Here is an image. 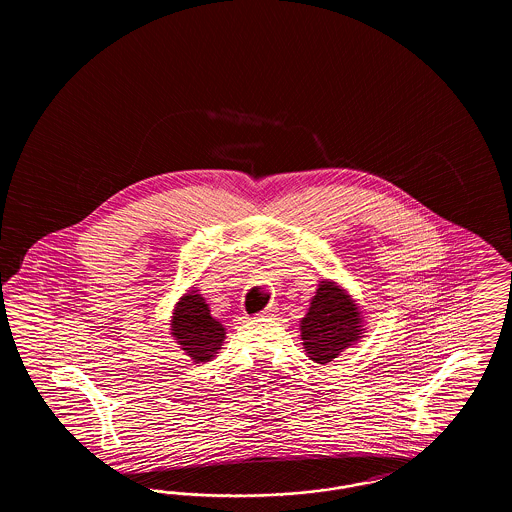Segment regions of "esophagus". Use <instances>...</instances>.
<instances>
[{
  "label": "esophagus",
  "mask_w": 512,
  "mask_h": 512,
  "mask_svg": "<svg viewBox=\"0 0 512 512\" xmlns=\"http://www.w3.org/2000/svg\"><path fill=\"white\" fill-rule=\"evenodd\" d=\"M270 315H272V309H270V307H268V309H265V311H261V313H259V317H270Z\"/></svg>",
  "instance_id": "34e87169"
}]
</instances>
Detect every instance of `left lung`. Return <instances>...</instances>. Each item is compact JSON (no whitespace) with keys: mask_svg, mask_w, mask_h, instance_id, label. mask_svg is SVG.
Segmentation results:
<instances>
[{"mask_svg":"<svg viewBox=\"0 0 512 512\" xmlns=\"http://www.w3.org/2000/svg\"><path fill=\"white\" fill-rule=\"evenodd\" d=\"M361 313L334 282H322L301 320V340L309 357L326 365L361 338Z\"/></svg>","mask_w":512,"mask_h":512,"instance_id":"obj_1","label":"left lung"}]
</instances>
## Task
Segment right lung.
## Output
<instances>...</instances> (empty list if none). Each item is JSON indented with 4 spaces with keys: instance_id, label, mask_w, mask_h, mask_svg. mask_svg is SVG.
Here are the masks:
<instances>
[{
    "instance_id": "right-lung-1",
    "label": "right lung",
    "mask_w": 512,
    "mask_h": 512,
    "mask_svg": "<svg viewBox=\"0 0 512 512\" xmlns=\"http://www.w3.org/2000/svg\"><path fill=\"white\" fill-rule=\"evenodd\" d=\"M171 330L178 345H182L195 363L215 357L226 334L219 320L211 317L209 305L197 290L184 295L176 305Z\"/></svg>"
}]
</instances>
